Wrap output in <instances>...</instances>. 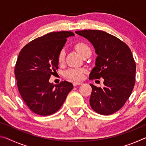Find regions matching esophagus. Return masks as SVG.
I'll use <instances>...</instances> for the list:
<instances>
[{
  "label": "esophagus",
  "mask_w": 146,
  "mask_h": 146,
  "mask_svg": "<svg viewBox=\"0 0 146 146\" xmlns=\"http://www.w3.org/2000/svg\"><path fill=\"white\" fill-rule=\"evenodd\" d=\"M82 84V82H73V84L74 86H78V85H81Z\"/></svg>",
  "instance_id": "obj_1"
}]
</instances>
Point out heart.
Returning a JSON list of instances; mask_svg holds the SVG:
<instances>
[{
  "label": "heart",
  "instance_id": "b5f03b06",
  "mask_svg": "<svg viewBox=\"0 0 146 146\" xmlns=\"http://www.w3.org/2000/svg\"><path fill=\"white\" fill-rule=\"evenodd\" d=\"M75 49L82 56L85 55L86 53L91 51L89 47L84 43H78L76 44ZM65 57V51L64 50H61L59 53L58 60L59 63H62L64 60ZM85 72V70L82 68H71L66 72V75L68 78L73 79L75 80H81L83 77L84 73Z\"/></svg>",
  "mask_w": 146,
  "mask_h": 146
}]
</instances>
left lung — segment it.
Listing matches in <instances>:
<instances>
[{"mask_svg": "<svg viewBox=\"0 0 146 146\" xmlns=\"http://www.w3.org/2000/svg\"><path fill=\"white\" fill-rule=\"evenodd\" d=\"M93 44L97 55L90 79H104L103 88L90 84L93 110L100 115L118 111L130 97L135 83L136 65L131 51L116 36L100 30L75 31Z\"/></svg>", "mask_w": 146, "mask_h": 146, "instance_id": "8db88e82", "label": "left lung"}]
</instances>
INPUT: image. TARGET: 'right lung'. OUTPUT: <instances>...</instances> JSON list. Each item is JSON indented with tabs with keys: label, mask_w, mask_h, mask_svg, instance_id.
I'll return each mask as SVG.
<instances>
[{
	"label": "right lung",
	"mask_w": 146,
	"mask_h": 146,
	"mask_svg": "<svg viewBox=\"0 0 146 146\" xmlns=\"http://www.w3.org/2000/svg\"><path fill=\"white\" fill-rule=\"evenodd\" d=\"M74 35L71 31L52 32L32 40L19 53L15 69L17 87L36 114L47 116L57 111L73 88L67 81L55 86L49 80L58 70L59 53L67 38Z\"/></svg>",
	"instance_id": "1"
}]
</instances>
